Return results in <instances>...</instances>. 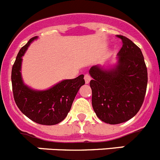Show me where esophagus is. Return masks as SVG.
<instances>
[{
    "instance_id": "obj_1",
    "label": "esophagus",
    "mask_w": 160,
    "mask_h": 160,
    "mask_svg": "<svg viewBox=\"0 0 160 160\" xmlns=\"http://www.w3.org/2000/svg\"><path fill=\"white\" fill-rule=\"evenodd\" d=\"M84 80H85V83H90V81H91V76H90V74H88V73L85 74Z\"/></svg>"
}]
</instances>
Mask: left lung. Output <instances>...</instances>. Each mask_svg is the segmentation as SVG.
<instances>
[{
	"label": "left lung",
	"mask_w": 160,
	"mask_h": 160,
	"mask_svg": "<svg viewBox=\"0 0 160 160\" xmlns=\"http://www.w3.org/2000/svg\"><path fill=\"white\" fill-rule=\"evenodd\" d=\"M118 52V65L106 71L93 66L90 74L92 106L98 117L106 123L118 124L134 117L145 99L148 72L141 49L128 37Z\"/></svg>",
	"instance_id": "8db88e82"
}]
</instances>
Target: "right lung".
Returning <instances> with one entry per match:
<instances>
[{
    "label": "right lung",
    "mask_w": 160,
    "mask_h": 160,
    "mask_svg": "<svg viewBox=\"0 0 160 160\" xmlns=\"http://www.w3.org/2000/svg\"><path fill=\"white\" fill-rule=\"evenodd\" d=\"M37 37H32L19 50L12 66V83L13 97L20 111L35 123L55 125L66 117L72 102L82 85L85 83L83 75L72 80H66L51 89L37 91L24 85L21 77L22 56L28 46Z\"/></svg>",
    "instance_id": "1"
}]
</instances>
